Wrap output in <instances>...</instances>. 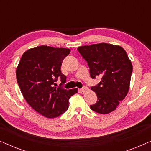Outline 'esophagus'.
<instances>
[{
    "mask_svg": "<svg viewBox=\"0 0 151 151\" xmlns=\"http://www.w3.org/2000/svg\"><path fill=\"white\" fill-rule=\"evenodd\" d=\"M87 90H88V87L86 86H84L83 87H82L81 89H80V91H81L82 93H84L85 91H86Z\"/></svg>",
    "mask_w": 151,
    "mask_h": 151,
    "instance_id": "obj_1",
    "label": "esophagus"
}]
</instances>
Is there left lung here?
I'll return each instance as SVG.
<instances>
[{
  "label": "left lung",
  "mask_w": 151,
  "mask_h": 151,
  "mask_svg": "<svg viewBox=\"0 0 151 151\" xmlns=\"http://www.w3.org/2000/svg\"><path fill=\"white\" fill-rule=\"evenodd\" d=\"M78 50L87 62L91 77H102L91 87L98 101L90 108L101 114L112 112L129 90L133 66L127 52L120 46L104 42L82 46Z\"/></svg>",
  "instance_id": "8db88e82"
}]
</instances>
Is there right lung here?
<instances>
[{
	"label": "right lung",
	"instance_id": "1",
	"mask_svg": "<svg viewBox=\"0 0 151 151\" xmlns=\"http://www.w3.org/2000/svg\"><path fill=\"white\" fill-rule=\"evenodd\" d=\"M69 53V49L34 47L23 53L16 69V79L24 100L44 117L54 118L65 113L69 98L78 92V88L54 86L58 78H60L61 85L66 82L60 67Z\"/></svg>",
	"mask_w": 151,
	"mask_h": 151
}]
</instances>
